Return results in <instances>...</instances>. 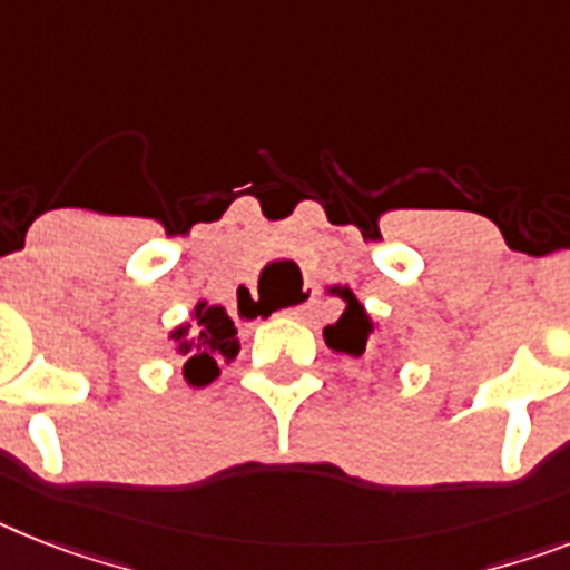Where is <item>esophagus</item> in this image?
<instances>
[{"label":"esophagus","instance_id":"obj_1","mask_svg":"<svg viewBox=\"0 0 570 570\" xmlns=\"http://www.w3.org/2000/svg\"><path fill=\"white\" fill-rule=\"evenodd\" d=\"M314 303V291L305 288L303 296L296 299V303H291L288 308H282V314H288V317H296V314H303V308H308V305Z\"/></svg>","mask_w":570,"mask_h":570}]
</instances>
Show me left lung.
I'll return each instance as SVG.
<instances>
[{
  "label": "left lung",
  "mask_w": 570,
  "mask_h": 570,
  "mask_svg": "<svg viewBox=\"0 0 570 570\" xmlns=\"http://www.w3.org/2000/svg\"><path fill=\"white\" fill-rule=\"evenodd\" d=\"M341 296L346 299V312L337 317V323L323 328V337L335 352H346V355H364L366 350V335H370V317L361 308V303L352 296L350 288H343Z\"/></svg>",
  "instance_id": "8db88e82"
}]
</instances>
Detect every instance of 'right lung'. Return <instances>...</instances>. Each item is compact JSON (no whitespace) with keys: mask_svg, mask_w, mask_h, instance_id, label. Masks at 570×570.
Returning a JSON list of instances; mask_svg holds the SVG:
<instances>
[{"mask_svg":"<svg viewBox=\"0 0 570 570\" xmlns=\"http://www.w3.org/2000/svg\"><path fill=\"white\" fill-rule=\"evenodd\" d=\"M174 343H180V355H186V379L195 387L209 384L218 375V361H233L238 355L235 326L220 305L197 303L189 326L174 332Z\"/></svg>","mask_w":570,"mask_h":570,"instance_id":"1","label":"right lung"}]
</instances>
